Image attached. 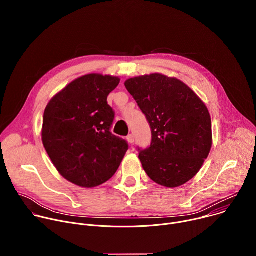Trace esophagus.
Listing matches in <instances>:
<instances>
[{
    "label": "esophagus",
    "instance_id": "obj_1",
    "mask_svg": "<svg viewBox=\"0 0 256 256\" xmlns=\"http://www.w3.org/2000/svg\"><path fill=\"white\" fill-rule=\"evenodd\" d=\"M126 140H128V142H130V144H132L134 142V136L132 134H128V136H126Z\"/></svg>",
    "mask_w": 256,
    "mask_h": 256
}]
</instances>
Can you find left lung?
I'll return each mask as SVG.
<instances>
[{"label": "left lung", "instance_id": "left-lung-1", "mask_svg": "<svg viewBox=\"0 0 256 256\" xmlns=\"http://www.w3.org/2000/svg\"><path fill=\"white\" fill-rule=\"evenodd\" d=\"M152 130L151 146L138 158L156 184L174 188L200 170L212 144V120L206 104L184 82L162 74L124 82Z\"/></svg>", "mask_w": 256, "mask_h": 256}]
</instances>
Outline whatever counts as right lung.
<instances>
[{
  "mask_svg": "<svg viewBox=\"0 0 256 256\" xmlns=\"http://www.w3.org/2000/svg\"><path fill=\"white\" fill-rule=\"evenodd\" d=\"M120 81L109 75L82 76L46 107L44 148L58 173L78 186L92 188L110 179L128 149L124 140L110 132L114 112L107 96Z\"/></svg>",
  "mask_w": 256,
  "mask_h": 256,
  "instance_id": "add662e5",
  "label": "right lung"
}]
</instances>
